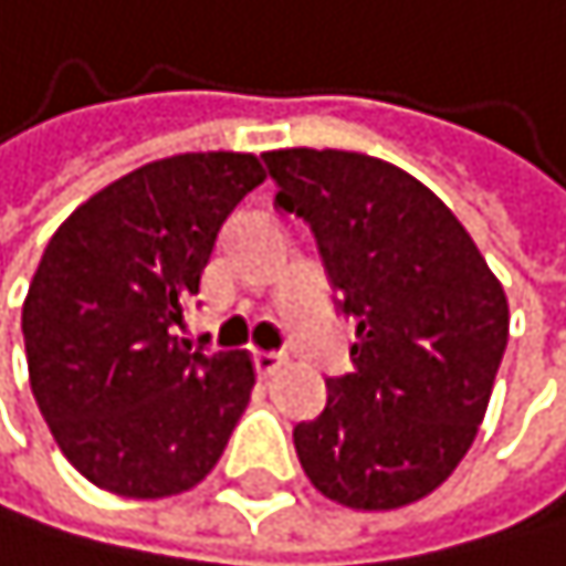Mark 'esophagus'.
<instances>
[{
	"label": "esophagus",
	"mask_w": 566,
	"mask_h": 566,
	"mask_svg": "<svg viewBox=\"0 0 566 566\" xmlns=\"http://www.w3.org/2000/svg\"><path fill=\"white\" fill-rule=\"evenodd\" d=\"M281 364H285V360H281L277 354H264V350H258V354H254V370H258L261 378H271Z\"/></svg>",
	"instance_id": "obj_1"
}]
</instances>
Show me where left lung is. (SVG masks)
Returning a JSON list of instances; mask_svg holds the SVG:
<instances>
[{"label":"left lung","mask_w":566,"mask_h":566,"mask_svg":"<svg viewBox=\"0 0 566 566\" xmlns=\"http://www.w3.org/2000/svg\"><path fill=\"white\" fill-rule=\"evenodd\" d=\"M264 165L357 319L354 370L295 426L302 471L347 509L419 502L478 437L509 344L505 292L457 216L388 160L292 147Z\"/></svg>","instance_id":"1"}]
</instances>
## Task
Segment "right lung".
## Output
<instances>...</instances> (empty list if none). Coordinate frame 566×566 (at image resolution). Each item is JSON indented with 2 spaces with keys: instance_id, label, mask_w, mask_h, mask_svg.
<instances>
[{
  "instance_id": "1",
  "label": "right lung",
  "mask_w": 566,
  "mask_h": 566,
  "mask_svg": "<svg viewBox=\"0 0 566 566\" xmlns=\"http://www.w3.org/2000/svg\"><path fill=\"white\" fill-rule=\"evenodd\" d=\"M261 181L254 154H175L95 191L43 250L23 302L30 388L71 468L113 495L196 488L247 409L250 357L171 329Z\"/></svg>"
}]
</instances>
